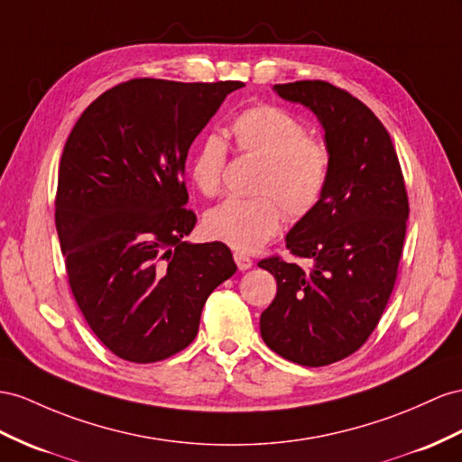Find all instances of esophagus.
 Listing matches in <instances>:
<instances>
[{"label":"esophagus","instance_id":"obj_1","mask_svg":"<svg viewBox=\"0 0 462 462\" xmlns=\"http://www.w3.org/2000/svg\"><path fill=\"white\" fill-rule=\"evenodd\" d=\"M234 262H236V265H238V269H240V271H245V269H250V267L254 265L252 259L247 257L245 254H240V252H236V254H234Z\"/></svg>","mask_w":462,"mask_h":462}]
</instances>
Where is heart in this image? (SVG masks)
Instances as JSON below:
<instances>
[{
    "instance_id": "1",
    "label": "heart",
    "mask_w": 462,
    "mask_h": 462,
    "mask_svg": "<svg viewBox=\"0 0 462 462\" xmlns=\"http://www.w3.org/2000/svg\"><path fill=\"white\" fill-rule=\"evenodd\" d=\"M236 152L262 162L254 199H228L205 215L208 238L238 252H255L279 234L285 212L291 220L310 217L320 207L332 180L334 156L320 138L309 136L299 115L277 105L259 103L234 116L230 125ZM228 146L208 134L191 162V180L200 193L220 191Z\"/></svg>"
}]
</instances>
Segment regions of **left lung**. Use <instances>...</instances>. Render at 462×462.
I'll return each mask as SVG.
<instances>
[{
	"instance_id": "left-lung-1",
	"label": "left lung",
	"mask_w": 462,
	"mask_h": 462,
	"mask_svg": "<svg viewBox=\"0 0 462 462\" xmlns=\"http://www.w3.org/2000/svg\"><path fill=\"white\" fill-rule=\"evenodd\" d=\"M275 91L320 118L334 165L320 207L287 234L291 255L310 265L279 255L257 263L277 279L259 328L281 357L324 366L357 351L381 320L406 238L408 193L393 138L365 103L322 79Z\"/></svg>"
}]
</instances>
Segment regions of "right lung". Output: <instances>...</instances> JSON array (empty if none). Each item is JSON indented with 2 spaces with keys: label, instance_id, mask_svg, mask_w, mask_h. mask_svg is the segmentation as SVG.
<instances>
[{
  "label": "right lung",
  "instance_id": "right-lung-1",
  "mask_svg": "<svg viewBox=\"0 0 462 462\" xmlns=\"http://www.w3.org/2000/svg\"><path fill=\"white\" fill-rule=\"evenodd\" d=\"M242 81L134 78L93 101L58 170L56 230L74 299L101 344L156 363L195 339L200 312L236 273L226 244H187L185 160Z\"/></svg>",
  "mask_w": 462,
  "mask_h": 462
}]
</instances>
